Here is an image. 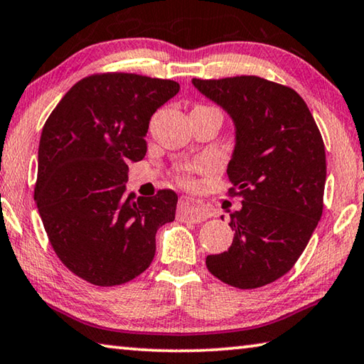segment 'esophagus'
Instances as JSON below:
<instances>
[{
	"label": "esophagus",
	"mask_w": 364,
	"mask_h": 364,
	"mask_svg": "<svg viewBox=\"0 0 364 364\" xmlns=\"http://www.w3.org/2000/svg\"><path fill=\"white\" fill-rule=\"evenodd\" d=\"M178 215L181 219L187 222H193V224H200V222H205L209 219L211 213L208 211V208L200 201H195L188 196H182L178 200Z\"/></svg>",
	"instance_id": "1"
}]
</instances>
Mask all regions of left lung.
I'll list each match as a JSON object with an SVG mask.
<instances>
[{
	"mask_svg": "<svg viewBox=\"0 0 364 364\" xmlns=\"http://www.w3.org/2000/svg\"><path fill=\"white\" fill-rule=\"evenodd\" d=\"M192 82L233 121L227 174L243 198L230 214L233 243L206 257L208 270L235 288H260L292 269L321 219V134L307 104L288 86L259 76Z\"/></svg>",
	"mask_w": 364,
	"mask_h": 364,
	"instance_id": "8db88e82",
	"label": "left lung"
}]
</instances>
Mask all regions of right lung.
I'll return each instance as SVG.
<instances>
[{
    "instance_id": "right-lung-1",
    "label": "right lung",
    "mask_w": 364,
    "mask_h": 364,
    "mask_svg": "<svg viewBox=\"0 0 364 364\" xmlns=\"http://www.w3.org/2000/svg\"><path fill=\"white\" fill-rule=\"evenodd\" d=\"M178 82L134 73L92 75L70 89L43 127L35 203L62 264L97 286L149 269L156 232L176 218L177 195L126 193L127 163L146 153L151 114Z\"/></svg>"
}]
</instances>
